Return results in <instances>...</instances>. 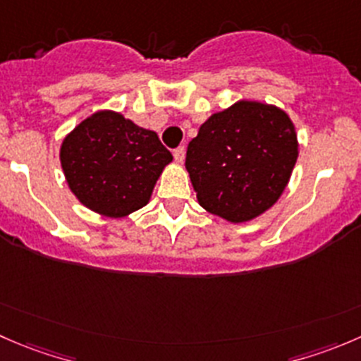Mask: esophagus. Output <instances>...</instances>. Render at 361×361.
Listing matches in <instances>:
<instances>
[{
	"instance_id": "34e87169",
	"label": "esophagus",
	"mask_w": 361,
	"mask_h": 361,
	"mask_svg": "<svg viewBox=\"0 0 361 361\" xmlns=\"http://www.w3.org/2000/svg\"><path fill=\"white\" fill-rule=\"evenodd\" d=\"M173 157H174V160H176L178 164H183V160H185V148H183V146H180V148L174 149Z\"/></svg>"
}]
</instances>
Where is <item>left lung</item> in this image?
I'll return each mask as SVG.
<instances>
[{"label":"left lung","mask_w":361,"mask_h":361,"mask_svg":"<svg viewBox=\"0 0 361 361\" xmlns=\"http://www.w3.org/2000/svg\"><path fill=\"white\" fill-rule=\"evenodd\" d=\"M296 159L298 141L288 114L241 100L201 125L188 142L185 167L199 204L238 224L277 202Z\"/></svg>","instance_id":"obj_1"}]
</instances>
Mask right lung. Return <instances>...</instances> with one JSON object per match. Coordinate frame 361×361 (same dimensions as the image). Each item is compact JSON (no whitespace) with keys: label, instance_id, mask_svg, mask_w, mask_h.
I'll use <instances>...</instances> for the list:
<instances>
[{"label":"right lung","instance_id":"obj_1","mask_svg":"<svg viewBox=\"0 0 361 361\" xmlns=\"http://www.w3.org/2000/svg\"><path fill=\"white\" fill-rule=\"evenodd\" d=\"M59 159L70 190L84 206L120 219L149 201L173 155L155 132L100 111L66 135Z\"/></svg>","mask_w":361,"mask_h":361}]
</instances>
